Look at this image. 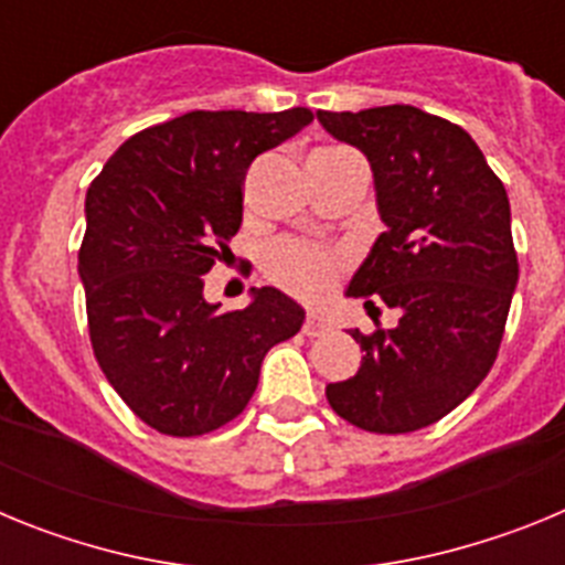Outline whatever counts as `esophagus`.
<instances>
[{
  "mask_svg": "<svg viewBox=\"0 0 565 565\" xmlns=\"http://www.w3.org/2000/svg\"><path fill=\"white\" fill-rule=\"evenodd\" d=\"M326 331H328L326 317H322L319 311H308L306 322H302V333H306V337H319V333H326Z\"/></svg>",
  "mask_w": 565,
  "mask_h": 565,
  "instance_id": "1",
  "label": "esophagus"
}]
</instances>
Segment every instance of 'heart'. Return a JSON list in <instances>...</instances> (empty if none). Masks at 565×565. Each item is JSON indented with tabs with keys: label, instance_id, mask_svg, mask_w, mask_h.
Returning a JSON list of instances; mask_svg holds the SVG:
<instances>
[{
	"label": "heart",
	"instance_id": "heart-1",
	"mask_svg": "<svg viewBox=\"0 0 565 565\" xmlns=\"http://www.w3.org/2000/svg\"><path fill=\"white\" fill-rule=\"evenodd\" d=\"M266 268L279 286H286L294 294H302V297L326 294L337 277V259L331 254L297 243V239H282V243L268 248Z\"/></svg>",
	"mask_w": 565,
	"mask_h": 565
}]
</instances>
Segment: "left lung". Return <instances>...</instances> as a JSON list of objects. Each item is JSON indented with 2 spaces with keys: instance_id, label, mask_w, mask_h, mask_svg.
I'll list each match as a JSON object with an SVG mask.
<instances>
[{
  "instance_id": "8db88e82",
  "label": "left lung",
  "mask_w": 565,
  "mask_h": 565,
  "mask_svg": "<svg viewBox=\"0 0 565 565\" xmlns=\"http://www.w3.org/2000/svg\"><path fill=\"white\" fill-rule=\"evenodd\" d=\"M317 121L367 158L384 223L344 297L398 311L391 331L353 328L362 364L326 396L362 430H422L476 391L501 348L518 286L507 189L461 127L411 104L319 109Z\"/></svg>"
}]
</instances>
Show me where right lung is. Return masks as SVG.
Instances as JSON below:
<instances>
[{"instance_id": "right-lung-1", "label": "right lung", "mask_w": 565, "mask_h": 565, "mask_svg": "<svg viewBox=\"0 0 565 565\" xmlns=\"http://www.w3.org/2000/svg\"><path fill=\"white\" fill-rule=\"evenodd\" d=\"M313 121L311 109H217L132 135L87 189L78 277L89 342L135 416L167 436H203L246 411L259 364L306 311L271 286L221 313L203 274L243 223V178L257 154Z\"/></svg>"}]
</instances>
